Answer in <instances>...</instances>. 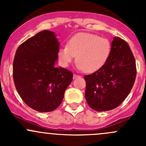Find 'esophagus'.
<instances>
[{
	"label": "esophagus",
	"instance_id": "34e87169",
	"mask_svg": "<svg viewBox=\"0 0 146 146\" xmlns=\"http://www.w3.org/2000/svg\"><path fill=\"white\" fill-rule=\"evenodd\" d=\"M79 75H77V74H74V75H73V79H76V78H78L79 77Z\"/></svg>",
	"mask_w": 146,
	"mask_h": 146
}]
</instances>
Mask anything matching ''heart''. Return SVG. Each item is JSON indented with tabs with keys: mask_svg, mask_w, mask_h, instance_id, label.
I'll return each mask as SVG.
<instances>
[{
	"mask_svg": "<svg viewBox=\"0 0 146 146\" xmlns=\"http://www.w3.org/2000/svg\"><path fill=\"white\" fill-rule=\"evenodd\" d=\"M111 48L108 38L90 33H79L68 40L67 46L60 48L58 57L61 65L67 67L76 56L78 68L92 73L106 64Z\"/></svg>",
	"mask_w": 146,
	"mask_h": 146,
	"instance_id": "1",
	"label": "heart"
}]
</instances>
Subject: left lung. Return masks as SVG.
<instances>
[{
    "instance_id": "8db88e82",
    "label": "left lung",
    "mask_w": 146,
    "mask_h": 146,
    "mask_svg": "<svg viewBox=\"0 0 146 146\" xmlns=\"http://www.w3.org/2000/svg\"><path fill=\"white\" fill-rule=\"evenodd\" d=\"M136 76V60L129 44L115 37L106 64L84 76L87 103L97 112L117 108L130 93Z\"/></svg>"
}]
</instances>
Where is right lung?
<instances>
[{
    "instance_id": "1",
    "label": "right lung",
    "mask_w": 146,
    "mask_h": 146,
    "mask_svg": "<svg viewBox=\"0 0 146 146\" xmlns=\"http://www.w3.org/2000/svg\"><path fill=\"white\" fill-rule=\"evenodd\" d=\"M59 46L54 32L44 30L22 43L15 55L16 89L22 100L38 112L56 109L72 81V72L55 67Z\"/></svg>"
}]
</instances>
